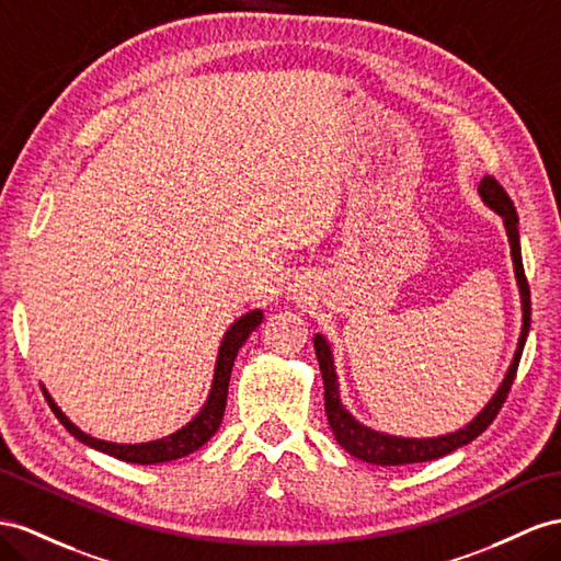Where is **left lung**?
I'll use <instances>...</instances> for the list:
<instances>
[{"label":"left lung","mask_w":561,"mask_h":561,"mask_svg":"<svg viewBox=\"0 0 561 561\" xmlns=\"http://www.w3.org/2000/svg\"><path fill=\"white\" fill-rule=\"evenodd\" d=\"M479 192H481L485 204L491 206L497 215H502V220H505L510 247H512V257H514L516 282H519V289H522L524 327H522L519 348H516V353H514V360L510 365L507 377H505V381H502V386L497 389V393L493 396L491 403L485 405V410H481L479 417L469 422L465 428L455 431V434L438 436V438L389 436V434H379V431H371V428L363 426L360 422H355L353 414H348L346 408L341 405L332 351H329L322 334H314V355H318L320 371H322V379H324V412H327L329 426H332L341 448L351 453L353 457L363 459V462L379 465V467H400V465L428 462V459L448 455L457 448H462V445L471 443L477 436H481L483 431L491 426V422L497 417L502 403L507 400V393H510L514 377H516V367H519V360H522V351H524V343H526V336H528V327H530V289H528L526 272H524V263H522L519 215H516L512 198L507 196L505 190H502V184L493 175H485L481 180Z\"/></svg>","instance_id":"left-lung-1"}]
</instances>
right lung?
I'll return each mask as SVG.
<instances>
[{"instance_id": "add662e5", "label": "right lung", "mask_w": 561, "mask_h": 561, "mask_svg": "<svg viewBox=\"0 0 561 561\" xmlns=\"http://www.w3.org/2000/svg\"><path fill=\"white\" fill-rule=\"evenodd\" d=\"M263 322V312L261 310H251L239 318L232 327L227 329V334L220 343V353H218V365H215V377H213V389L210 396L206 400L204 410H201L196 417L182 426L175 434H170L161 440H151V443H139V445H123V443H106V440H99L92 438L88 434H82V431L70 424L66 414L54 405V400L47 396L49 400V408L54 410L56 417L59 422L73 434L78 440H82L84 445H92V448L102 450L111 457L123 459V462H133V465H158V462H170V459H178L190 455L194 450H198L201 445L206 440H210V436L215 431L220 428L222 422V414H225V405H227V389H229V375H232V367L237 360V353L239 348L247 343L249 334L253 329Z\"/></svg>"}]
</instances>
